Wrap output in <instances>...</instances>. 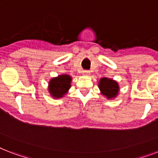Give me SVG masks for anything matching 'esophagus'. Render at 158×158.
Listing matches in <instances>:
<instances>
[{
	"instance_id": "34e87169",
	"label": "esophagus",
	"mask_w": 158,
	"mask_h": 158,
	"mask_svg": "<svg viewBox=\"0 0 158 158\" xmlns=\"http://www.w3.org/2000/svg\"><path fill=\"white\" fill-rule=\"evenodd\" d=\"M83 74H85V75H88V74H90V72L89 71H83Z\"/></svg>"
}]
</instances>
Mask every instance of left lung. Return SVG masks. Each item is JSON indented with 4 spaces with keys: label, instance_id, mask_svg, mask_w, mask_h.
I'll list each match as a JSON object with an SVG mask.
<instances>
[{
    "label": "left lung",
    "instance_id": "1",
    "mask_svg": "<svg viewBox=\"0 0 158 158\" xmlns=\"http://www.w3.org/2000/svg\"><path fill=\"white\" fill-rule=\"evenodd\" d=\"M99 88L101 94L107 99L115 98L118 95L119 86L117 81L107 77L101 78L99 82Z\"/></svg>",
    "mask_w": 158,
    "mask_h": 158
}]
</instances>
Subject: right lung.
<instances>
[{
  "instance_id": "add662e5",
  "label": "right lung",
  "mask_w": 158,
  "mask_h": 158,
  "mask_svg": "<svg viewBox=\"0 0 158 158\" xmlns=\"http://www.w3.org/2000/svg\"><path fill=\"white\" fill-rule=\"evenodd\" d=\"M72 77L69 75L63 74L53 77L48 83V91L54 98H61L68 93L71 87Z\"/></svg>"
}]
</instances>
